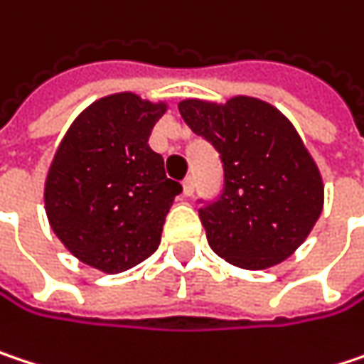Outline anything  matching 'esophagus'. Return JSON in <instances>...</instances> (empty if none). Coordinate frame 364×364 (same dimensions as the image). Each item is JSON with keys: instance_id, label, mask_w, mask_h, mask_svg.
I'll use <instances>...</instances> for the list:
<instances>
[{"instance_id": "esophagus-1", "label": "esophagus", "mask_w": 364, "mask_h": 364, "mask_svg": "<svg viewBox=\"0 0 364 364\" xmlns=\"http://www.w3.org/2000/svg\"><path fill=\"white\" fill-rule=\"evenodd\" d=\"M183 196H193V179L191 177H187L185 181H183Z\"/></svg>"}]
</instances>
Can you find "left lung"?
I'll use <instances>...</instances> for the list:
<instances>
[{"label": "left lung", "instance_id": "8db88e82", "mask_svg": "<svg viewBox=\"0 0 364 364\" xmlns=\"http://www.w3.org/2000/svg\"><path fill=\"white\" fill-rule=\"evenodd\" d=\"M189 129L220 154L225 187L200 208L210 248L229 264L262 271L289 258L323 213L321 171L289 118L273 104L233 95L179 102Z\"/></svg>", "mask_w": 364, "mask_h": 364}]
</instances>
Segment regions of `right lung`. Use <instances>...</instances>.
Instances as JSON below:
<instances>
[{"label":"right lung","instance_id":"right-lung-1","mask_svg":"<svg viewBox=\"0 0 364 364\" xmlns=\"http://www.w3.org/2000/svg\"><path fill=\"white\" fill-rule=\"evenodd\" d=\"M166 102L120 91L89 104L64 133L46 177L53 233L75 258L116 275L149 258L181 185L148 146Z\"/></svg>","mask_w":364,"mask_h":364}]
</instances>
